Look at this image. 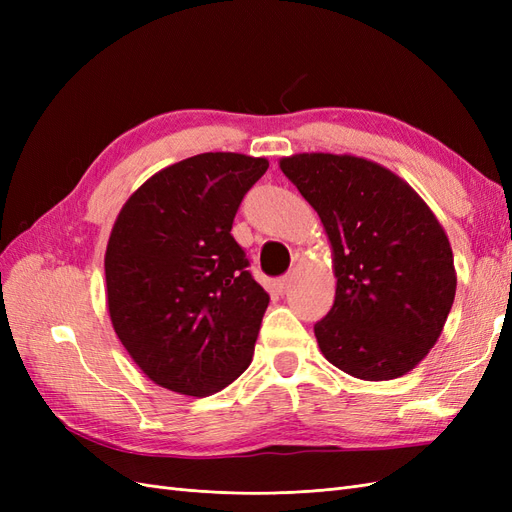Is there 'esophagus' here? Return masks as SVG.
<instances>
[{
    "mask_svg": "<svg viewBox=\"0 0 512 512\" xmlns=\"http://www.w3.org/2000/svg\"><path fill=\"white\" fill-rule=\"evenodd\" d=\"M290 284H292V275H284V277H280V280L275 282V288L280 290V292H284V290H288Z\"/></svg>",
    "mask_w": 512,
    "mask_h": 512,
    "instance_id": "1",
    "label": "esophagus"
}]
</instances>
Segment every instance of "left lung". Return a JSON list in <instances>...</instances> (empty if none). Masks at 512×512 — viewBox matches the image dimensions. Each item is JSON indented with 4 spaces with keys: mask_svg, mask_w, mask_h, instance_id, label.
<instances>
[{
    "mask_svg": "<svg viewBox=\"0 0 512 512\" xmlns=\"http://www.w3.org/2000/svg\"><path fill=\"white\" fill-rule=\"evenodd\" d=\"M327 232L337 277L314 333L324 359L382 382L408 374L436 346L457 290L453 250L412 185L350 153L280 160Z\"/></svg>",
    "mask_w": 512,
    "mask_h": 512,
    "instance_id": "8db88e82",
    "label": "left lung"
}]
</instances>
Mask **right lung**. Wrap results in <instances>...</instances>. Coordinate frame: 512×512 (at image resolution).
<instances>
[{
  "label": "right lung",
  "mask_w": 512,
  "mask_h": 512,
  "mask_svg": "<svg viewBox=\"0 0 512 512\" xmlns=\"http://www.w3.org/2000/svg\"><path fill=\"white\" fill-rule=\"evenodd\" d=\"M267 158L200 153L149 177L121 207L104 254L113 329L143 374L207 397L250 367L269 294L230 228Z\"/></svg>",
  "instance_id": "1"
}]
</instances>
